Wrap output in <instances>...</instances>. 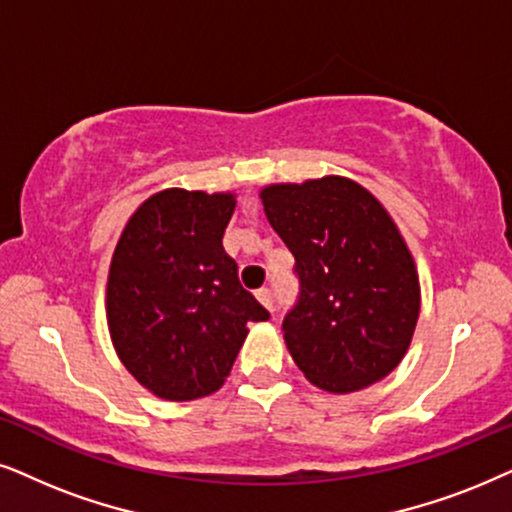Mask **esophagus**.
<instances>
[{"mask_svg": "<svg viewBox=\"0 0 512 512\" xmlns=\"http://www.w3.org/2000/svg\"><path fill=\"white\" fill-rule=\"evenodd\" d=\"M257 302H260L264 309L274 311V295H271V290H260V292H257Z\"/></svg>", "mask_w": 512, "mask_h": 512, "instance_id": "34e87169", "label": "esophagus"}]
</instances>
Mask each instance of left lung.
Here are the masks:
<instances>
[{"mask_svg":"<svg viewBox=\"0 0 512 512\" xmlns=\"http://www.w3.org/2000/svg\"><path fill=\"white\" fill-rule=\"evenodd\" d=\"M295 255L299 299L283 320L288 351L313 386L353 393L405 358L421 309L417 264L377 196L342 175L260 192Z\"/></svg>","mask_w":512,"mask_h":512,"instance_id":"8db88e82","label":"left lung"}]
</instances>
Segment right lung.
<instances>
[{
    "instance_id": "1",
    "label": "right lung",
    "mask_w": 512,
    "mask_h": 512,
    "mask_svg": "<svg viewBox=\"0 0 512 512\" xmlns=\"http://www.w3.org/2000/svg\"><path fill=\"white\" fill-rule=\"evenodd\" d=\"M231 192H156L121 231L107 276V327L128 372L156 398L196 400L229 377L250 320L269 311L238 283L222 236Z\"/></svg>"
}]
</instances>
